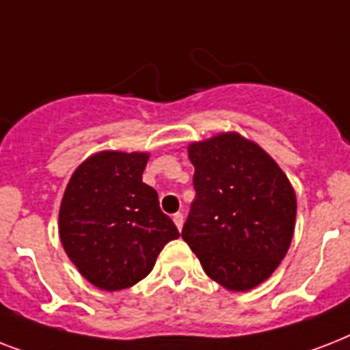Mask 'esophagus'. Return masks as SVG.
I'll return each instance as SVG.
<instances>
[{"label": "esophagus", "instance_id": "esophagus-1", "mask_svg": "<svg viewBox=\"0 0 350 350\" xmlns=\"http://www.w3.org/2000/svg\"><path fill=\"white\" fill-rule=\"evenodd\" d=\"M172 219H174V224H176V227H178V229H183V221H185V218H183V214L181 213H176L174 216H172Z\"/></svg>", "mask_w": 350, "mask_h": 350}]
</instances>
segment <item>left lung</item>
<instances>
[{"instance_id":"8db88e82","label":"left lung","mask_w":350,"mask_h":350,"mask_svg":"<svg viewBox=\"0 0 350 350\" xmlns=\"http://www.w3.org/2000/svg\"><path fill=\"white\" fill-rule=\"evenodd\" d=\"M196 200L181 238L221 287L245 293L271 278L296 225V192L280 165L238 132L192 142Z\"/></svg>"}]
</instances>
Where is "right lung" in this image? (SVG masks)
I'll list each match as a JSON object with an SVG mask.
<instances>
[{
    "instance_id": "right-lung-1",
    "label": "right lung",
    "mask_w": 350,
    "mask_h": 350,
    "mask_svg": "<svg viewBox=\"0 0 350 350\" xmlns=\"http://www.w3.org/2000/svg\"><path fill=\"white\" fill-rule=\"evenodd\" d=\"M148 152L101 150L74 170L59 205V239L79 274L101 291L132 287L152 271L174 221L143 183Z\"/></svg>"
}]
</instances>
